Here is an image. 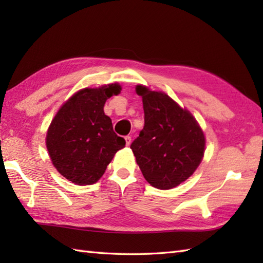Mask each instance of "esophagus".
Segmentation results:
<instances>
[{"mask_svg":"<svg viewBox=\"0 0 263 263\" xmlns=\"http://www.w3.org/2000/svg\"><path fill=\"white\" fill-rule=\"evenodd\" d=\"M125 142H126V146H130V144H131V141H132V138L130 137V136H126L125 138Z\"/></svg>","mask_w":263,"mask_h":263,"instance_id":"1","label":"esophagus"}]
</instances>
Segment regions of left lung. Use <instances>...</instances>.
<instances>
[{
  "instance_id": "obj_1",
  "label": "left lung",
  "mask_w": 263,
  "mask_h": 263,
  "mask_svg": "<svg viewBox=\"0 0 263 263\" xmlns=\"http://www.w3.org/2000/svg\"><path fill=\"white\" fill-rule=\"evenodd\" d=\"M142 97L144 126L131 144L147 182L160 190L180 185L202 160L205 138L198 122L168 95L136 88Z\"/></svg>"
}]
</instances>
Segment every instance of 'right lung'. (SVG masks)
<instances>
[{
  "mask_svg": "<svg viewBox=\"0 0 263 263\" xmlns=\"http://www.w3.org/2000/svg\"><path fill=\"white\" fill-rule=\"evenodd\" d=\"M119 83L85 88L62 105L49 125L46 147L61 175L78 185H90L103 176L125 140L104 113L106 100L121 92Z\"/></svg>",
  "mask_w": 263,
  "mask_h": 263,
  "instance_id": "1",
  "label": "right lung"
}]
</instances>
